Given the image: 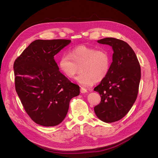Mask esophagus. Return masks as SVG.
<instances>
[{
  "label": "esophagus",
  "instance_id": "obj_1",
  "mask_svg": "<svg viewBox=\"0 0 158 158\" xmlns=\"http://www.w3.org/2000/svg\"><path fill=\"white\" fill-rule=\"evenodd\" d=\"M81 92L82 93V94H85V93H86L87 92V89H85V88H82V87H81Z\"/></svg>",
  "mask_w": 158,
  "mask_h": 158
}]
</instances>
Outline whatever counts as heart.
Here are the masks:
<instances>
[{"mask_svg": "<svg viewBox=\"0 0 158 158\" xmlns=\"http://www.w3.org/2000/svg\"><path fill=\"white\" fill-rule=\"evenodd\" d=\"M58 66L68 79H73L80 68L81 73L76 80L81 86H89L106 77L110 70L111 57L105 50L81 45L69 54L61 55Z\"/></svg>", "mask_w": 158, "mask_h": 158, "instance_id": "obj_1", "label": "heart"}]
</instances>
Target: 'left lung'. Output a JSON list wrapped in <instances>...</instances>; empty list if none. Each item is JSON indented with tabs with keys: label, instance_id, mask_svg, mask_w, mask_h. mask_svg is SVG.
Instances as JSON below:
<instances>
[{
	"label": "left lung",
	"instance_id": "8db88e82",
	"mask_svg": "<svg viewBox=\"0 0 158 158\" xmlns=\"http://www.w3.org/2000/svg\"><path fill=\"white\" fill-rule=\"evenodd\" d=\"M97 42L110 45L114 52L108 74L94 88L101 97L94 111L101 120L111 123L125 117L136 101L141 67L135 52L124 41L106 38Z\"/></svg>",
	"mask_w": 158,
	"mask_h": 158
}]
</instances>
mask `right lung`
<instances>
[{"label":"right lung","mask_w":158,"mask_h":158,"mask_svg":"<svg viewBox=\"0 0 158 158\" xmlns=\"http://www.w3.org/2000/svg\"><path fill=\"white\" fill-rule=\"evenodd\" d=\"M70 40H36L16 59L13 69L15 89L23 108L35 123L55 126L65 118L71 98L79 86L59 70L54 56Z\"/></svg>","instance_id":"obj_1"}]
</instances>
